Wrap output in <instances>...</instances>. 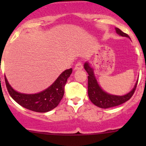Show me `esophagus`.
<instances>
[{
  "instance_id": "1",
  "label": "esophagus",
  "mask_w": 146,
  "mask_h": 146,
  "mask_svg": "<svg viewBox=\"0 0 146 146\" xmlns=\"http://www.w3.org/2000/svg\"><path fill=\"white\" fill-rule=\"evenodd\" d=\"M82 67H83V66H82V63L81 61H78V62L76 64V66H75L74 69L75 70H80V69L82 68Z\"/></svg>"
}]
</instances>
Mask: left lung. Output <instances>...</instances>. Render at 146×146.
<instances>
[{
  "label": "left lung",
  "mask_w": 146,
  "mask_h": 146,
  "mask_svg": "<svg viewBox=\"0 0 146 146\" xmlns=\"http://www.w3.org/2000/svg\"><path fill=\"white\" fill-rule=\"evenodd\" d=\"M116 31L119 35L122 36H126L129 37V36L127 34L122 32L119 28H116ZM84 68L87 73H88V96H89L90 101L93 103L95 105L103 109H107L110 107H116V106L120 105L123 103L126 102L129 100L131 99L136 89L137 83L135 85L133 89L126 95L123 96H117V95H110L102 90V88L99 86L95 76H94L93 69L90 67L88 63H85L84 64Z\"/></svg>",
  "instance_id": "8db88e82"
}]
</instances>
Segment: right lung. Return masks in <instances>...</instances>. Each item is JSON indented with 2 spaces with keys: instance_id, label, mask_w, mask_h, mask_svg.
<instances>
[{
  "instance_id": "right-lung-1",
  "label": "right lung",
  "mask_w": 146,
  "mask_h": 146,
  "mask_svg": "<svg viewBox=\"0 0 146 146\" xmlns=\"http://www.w3.org/2000/svg\"><path fill=\"white\" fill-rule=\"evenodd\" d=\"M72 71V68L66 70L49 88L37 94L27 95L16 92L5 77V85L11 98L22 107L36 112H46L56 107L62 100L65 85Z\"/></svg>"
}]
</instances>
